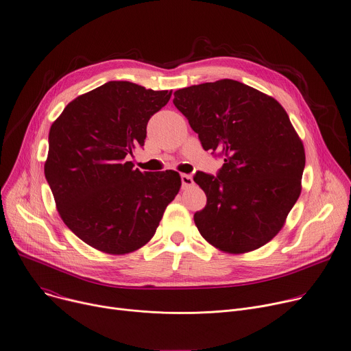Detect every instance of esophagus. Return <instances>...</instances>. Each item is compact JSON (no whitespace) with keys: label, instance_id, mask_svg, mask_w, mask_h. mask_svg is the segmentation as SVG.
Returning a JSON list of instances; mask_svg holds the SVG:
<instances>
[{"label":"esophagus","instance_id":"1","mask_svg":"<svg viewBox=\"0 0 351 351\" xmlns=\"http://www.w3.org/2000/svg\"><path fill=\"white\" fill-rule=\"evenodd\" d=\"M180 178H182V187H183V189H187V187H190V186H193L195 182H193V178L190 176V175L182 173Z\"/></svg>","mask_w":351,"mask_h":351}]
</instances>
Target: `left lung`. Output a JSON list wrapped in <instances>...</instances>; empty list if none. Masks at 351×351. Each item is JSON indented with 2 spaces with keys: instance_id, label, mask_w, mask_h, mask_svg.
Returning a JSON list of instances; mask_svg holds the SVG:
<instances>
[{
  "instance_id": "obj_1",
  "label": "left lung",
  "mask_w": 351,
  "mask_h": 351,
  "mask_svg": "<svg viewBox=\"0 0 351 351\" xmlns=\"http://www.w3.org/2000/svg\"><path fill=\"white\" fill-rule=\"evenodd\" d=\"M173 95L203 148L224 156L218 176H195L207 196L195 214L199 232L226 253L259 249L284 227L302 189L305 149L289 114L274 98L234 80Z\"/></svg>"
}]
</instances>
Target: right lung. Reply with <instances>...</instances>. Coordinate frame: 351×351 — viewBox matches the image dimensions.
Masks as SVG:
<instances>
[{
	"mask_svg": "<svg viewBox=\"0 0 351 351\" xmlns=\"http://www.w3.org/2000/svg\"><path fill=\"white\" fill-rule=\"evenodd\" d=\"M171 95L109 81L71 101L50 127L45 176L57 211L97 250L125 254L143 247L179 193L176 171L140 172L127 161Z\"/></svg>",
	"mask_w": 351,
	"mask_h": 351,
	"instance_id": "1",
	"label": "right lung"
}]
</instances>
